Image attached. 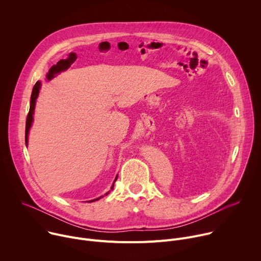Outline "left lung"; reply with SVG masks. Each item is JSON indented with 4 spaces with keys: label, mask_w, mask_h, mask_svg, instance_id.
Wrapping results in <instances>:
<instances>
[{
    "label": "left lung",
    "mask_w": 261,
    "mask_h": 261,
    "mask_svg": "<svg viewBox=\"0 0 261 261\" xmlns=\"http://www.w3.org/2000/svg\"><path fill=\"white\" fill-rule=\"evenodd\" d=\"M204 172H205V171H204ZM210 172H211V171H210ZM206 173H207V171H206Z\"/></svg>",
    "instance_id": "left-lung-1"
}]
</instances>
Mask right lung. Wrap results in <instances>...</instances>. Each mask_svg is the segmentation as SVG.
Listing matches in <instances>:
<instances>
[{
    "label": "right lung",
    "instance_id": "1",
    "mask_svg": "<svg viewBox=\"0 0 261 261\" xmlns=\"http://www.w3.org/2000/svg\"><path fill=\"white\" fill-rule=\"evenodd\" d=\"M40 89H41V82H40V81H38V82H37V83L35 84V86H34V88H33V91H32V95H31L30 110H29V115H28V118H27V122H25V145H28L29 132H30L31 126H32L33 121H34V117H33V116H34V110H35L36 100H37V98H38V95H39V91H40ZM117 178H118V174H117V176H116V178H115V180H114L113 186H111V189H110L107 193H105V195H108V194H109V192L114 189L115 181L117 180ZM102 197H103V196H100V197H98V198H96V199L89 200L88 202H94V201H97V200H99V199H100V198H102Z\"/></svg>",
    "mask_w": 261,
    "mask_h": 261
}]
</instances>
